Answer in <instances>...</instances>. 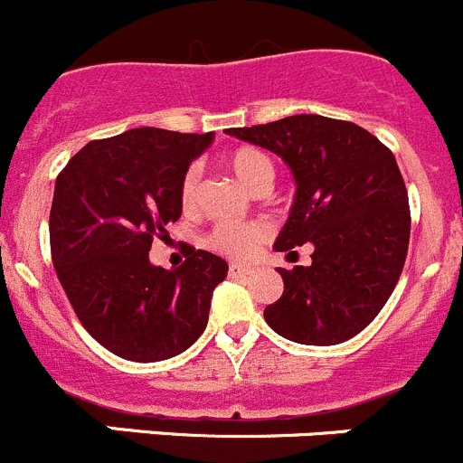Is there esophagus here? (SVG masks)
Listing matches in <instances>:
<instances>
[{"label": "esophagus", "instance_id": "1", "mask_svg": "<svg viewBox=\"0 0 463 463\" xmlns=\"http://www.w3.org/2000/svg\"><path fill=\"white\" fill-rule=\"evenodd\" d=\"M245 275H250V268L239 266V263H232V266H229V277H245Z\"/></svg>", "mask_w": 463, "mask_h": 463}]
</instances>
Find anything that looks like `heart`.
<instances>
[{
  "instance_id": "obj_1",
  "label": "heart",
  "mask_w": 463,
  "mask_h": 463,
  "mask_svg": "<svg viewBox=\"0 0 463 463\" xmlns=\"http://www.w3.org/2000/svg\"><path fill=\"white\" fill-rule=\"evenodd\" d=\"M229 168L234 170L236 177L250 188H257L261 184L272 182V161L254 147H239L229 152ZM197 182H200V170L195 165L186 170L179 186V200L184 209H191L197 197ZM266 239V229L259 222H241V220H224L215 224L209 236V245L215 252L224 254L229 259H248L257 252L261 241Z\"/></svg>"
}]
</instances>
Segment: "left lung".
<instances>
[{
    "mask_svg": "<svg viewBox=\"0 0 463 463\" xmlns=\"http://www.w3.org/2000/svg\"><path fill=\"white\" fill-rule=\"evenodd\" d=\"M284 158L295 202L277 252L314 243L311 266L279 268L284 293L263 318L302 345H336L371 325L409 248V197L393 152L354 122L290 116L227 129Z\"/></svg>",
    "mask_w": 463,
    "mask_h": 463,
    "instance_id": "8db88e82",
    "label": "left lung"
}]
</instances>
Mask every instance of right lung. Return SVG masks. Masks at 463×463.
Here are the masks:
<instances>
[{
  "mask_svg": "<svg viewBox=\"0 0 463 463\" xmlns=\"http://www.w3.org/2000/svg\"><path fill=\"white\" fill-rule=\"evenodd\" d=\"M211 140V131L140 127L90 140L56 177L50 211L56 275L86 332L122 359H170L209 323L227 261L191 248L182 266L165 270L149 263V250L182 215V177Z\"/></svg>",
  "mask_w": 463,
  "mask_h": 463,
  "instance_id": "obj_1",
  "label": "right lung"
}]
</instances>
